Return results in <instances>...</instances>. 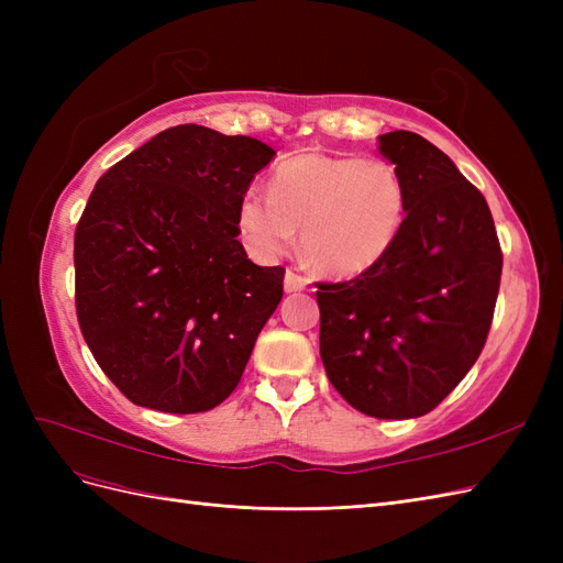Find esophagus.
<instances>
[{
	"mask_svg": "<svg viewBox=\"0 0 563 563\" xmlns=\"http://www.w3.org/2000/svg\"><path fill=\"white\" fill-rule=\"evenodd\" d=\"M305 286H308V279L300 277L298 272H294V269H286V275H284V288H286V294L302 291Z\"/></svg>",
	"mask_w": 563,
	"mask_h": 563,
	"instance_id": "obj_1",
	"label": "esophagus"
}]
</instances>
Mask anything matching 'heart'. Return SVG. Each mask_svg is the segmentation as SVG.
<instances>
[{
	"label": "heart",
	"instance_id": "1",
	"mask_svg": "<svg viewBox=\"0 0 563 563\" xmlns=\"http://www.w3.org/2000/svg\"><path fill=\"white\" fill-rule=\"evenodd\" d=\"M404 209L395 164L308 152L279 164L269 195L253 190L242 199L240 228L263 261L286 255L302 230L300 246L312 269L350 279L376 267L395 246Z\"/></svg>",
	"mask_w": 563,
	"mask_h": 563
}]
</instances>
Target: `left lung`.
Listing matches in <instances>:
<instances>
[{
    "instance_id": "8db88e82",
    "label": "left lung",
    "mask_w": 563,
    "mask_h": 563,
    "mask_svg": "<svg viewBox=\"0 0 563 563\" xmlns=\"http://www.w3.org/2000/svg\"><path fill=\"white\" fill-rule=\"evenodd\" d=\"M406 190L395 246L364 275L319 284V354L331 385L371 418L430 413L479 360L503 253L484 195L422 135H378Z\"/></svg>"
}]
</instances>
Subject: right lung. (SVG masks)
Masks as SVG:
<instances>
[{
  "label": "right lung",
  "instance_id": "right-lung-1",
  "mask_svg": "<svg viewBox=\"0 0 563 563\" xmlns=\"http://www.w3.org/2000/svg\"><path fill=\"white\" fill-rule=\"evenodd\" d=\"M277 152L180 124L100 176L75 232V302L98 366L135 406L201 413L240 385L284 267L236 240L240 203Z\"/></svg>",
  "mask_w": 563,
  "mask_h": 563
}]
</instances>
